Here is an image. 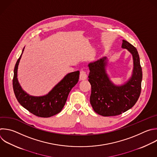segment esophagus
I'll return each mask as SVG.
<instances>
[{
	"label": "esophagus",
	"mask_w": 157,
	"mask_h": 157,
	"mask_svg": "<svg viewBox=\"0 0 157 157\" xmlns=\"http://www.w3.org/2000/svg\"><path fill=\"white\" fill-rule=\"evenodd\" d=\"M87 74H86V72L85 71H81L80 72V75H79V79L81 81H82V80H86L87 79Z\"/></svg>",
	"instance_id": "34e87169"
}]
</instances>
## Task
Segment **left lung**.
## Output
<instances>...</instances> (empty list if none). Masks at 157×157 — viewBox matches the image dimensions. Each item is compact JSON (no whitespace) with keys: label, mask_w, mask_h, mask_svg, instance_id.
Instances as JSON below:
<instances>
[{"label":"left lung","mask_w":157,"mask_h":157,"mask_svg":"<svg viewBox=\"0 0 157 157\" xmlns=\"http://www.w3.org/2000/svg\"><path fill=\"white\" fill-rule=\"evenodd\" d=\"M121 47L132 54L134 65L132 76L124 84L115 85L110 79L106 72V57L88 65V81L91 85L90 102L94 112L103 117L118 115L129 110L140 94L142 71L138 52L125 40H123Z\"/></svg>","instance_id":"obj_1"}]
</instances>
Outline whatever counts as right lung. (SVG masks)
I'll use <instances>...</instances> for the list:
<instances>
[{
  "label": "right lung",
  "mask_w": 157,
  "mask_h": 157,
  "mask_svg": "<svg viewBox=\"0 0 157 157\" xmlns=\"http://www.w3.org/2000/svg\"><path fill=\"white\" fill-rule=\"evenodd\" d=\"M24 48L14 68L13 87L15 97L20 105L33 115L42 118L54 116L60 113L65 105L70 92L78 82L79 71L67 74L45 95H29L23 90L17 78L18 67Z\"/></svg>",
  "instance_id": "right-lung-1"
}]
</instances>
